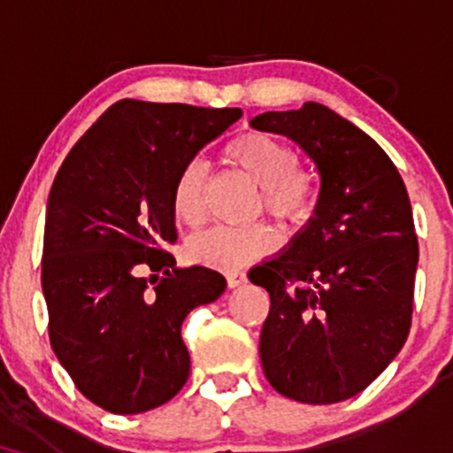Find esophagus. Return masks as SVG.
<instances>
[{"label":"esophagus","instance_id":"1","mask_svg":"<svg viewBox=\"0 0 453 453\" xmlns=\"http://www.w3.org/2000/svg\"><path fill=\"white\" fill-rule=\"evenodd\" d=\"M226 279L230 288H241V285L247 283V274L241 273V270H230V273H226Z\"/></svg>","mask_w":453,"mask_h":453}]
</instances>
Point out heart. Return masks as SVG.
<instances>
[{"label":"heart","instance_id":"heart-1","mask_svg":"<svg viewBox=\"0 0 453 453\" xmlns=\"http://www.w3.org/2000/svg\"><path fill=\"white\" fill-rule=\"evenodd\" d=\"M223 155L234 168L242 170L253 183L262 187V204L279 219H304L315 204V185L309 174L298 170V153L283 140L262 132H247L232 138ZM174 215L187 226H200L206 219L204 168L189 161L174 180ZM270 227L217 226L200 234L191 244L197 262L219 270H238L273 249Z\"/></svg>","mask_w":453,"mask_h":453}]
</instances>
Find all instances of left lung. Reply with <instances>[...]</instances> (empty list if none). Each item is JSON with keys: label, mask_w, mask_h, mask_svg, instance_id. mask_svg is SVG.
<instances>
[{"label": "left lung", "mask_w": 453, "mask_h": 453, "mask_svg": "<svg viewBox=\"0 0 453 453\" xmlns=\"http://www.w3.org/2000/svg\"><path fill=\"white\" fill-rule=\"evenodd\" d=\"M251 127L292 138L321 176L304 230L249 273L270 294L264 375L298 403H341L371 386L409 336L419 249L407 187L375 140L321 104L264 112Z\"/></svg>", "instance_id": "obj_1"}]
</instances>
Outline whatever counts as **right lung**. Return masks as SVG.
I'll use <instances>...</instances> for the list:
<instances>
[{
    "mask_svg": "<svg viewBox=\"0 0 453 453\" xmlns=\"http://www.w3.org/2000/svg\"><path fill=\"white\" fill-rule=\"evenodd\" d=\"M241 117V108L121 100L55 176L42 251L50 345L82 396L111 413L159 407L189 377L180 326L219 298L226 279L174 268L173 189L197 150Z\"/></svg>",
    "mask_w": 453,
    "mask_h": 453,
    "instance_id": "1",
    "label": "right lung"
}]
</instances>
